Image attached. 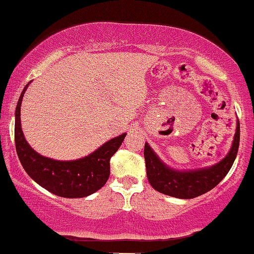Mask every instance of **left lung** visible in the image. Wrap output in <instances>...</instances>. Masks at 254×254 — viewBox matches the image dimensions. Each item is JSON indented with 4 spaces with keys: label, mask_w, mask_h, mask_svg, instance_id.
<instances>
[{
    "label": "left lung",
    "mask_w": 254,
    "mask_h": 254,
    "mask_svg": "<svg viewBox=\"0 0 254 254\" xmlns=\"http://www.w3.org/2000/svg\"><path fill=\"white\" fill-rule=\"evenodd\" d=\"M240 143V123L237 122V131L232 148L226 157L211 167L199 170L178 171L168 167L154 153L150 145L144 144V160L147 177L156 191L182 199H191L214 189L232 168Z\"/></svg>",
    "instance_id": "obj_1"
}]
</instances>
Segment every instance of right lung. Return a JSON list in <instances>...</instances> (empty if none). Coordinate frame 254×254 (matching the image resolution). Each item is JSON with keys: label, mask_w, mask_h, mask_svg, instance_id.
Segmentation results:
<instances>
[{"label": "right lung", "mask_w": 254, "mask_h": 254, "mask_svg": "<svg viewBox=\"0 0 254 254\" xmlns=\"http://www.w3.org/2000/svg\"><path fill=\"white\" fill-rule=\"evenodd\" d=\"M27 83L21 92L15 110V148L20 162L37 184L51 193L64 198H82L94 193L110 177V159L121 147L127 133L110 139L89 155L71 161L45 157L32 149L25 139L20 122V110Z\"/></svg>", "instance_id": "obj_1"}]
</instances>
